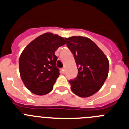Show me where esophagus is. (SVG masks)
Segmentation results:
<instances>
[{
	"label": "esophagus",
	"mask_w": 129,
	"mask_h": 129,
	"mask_svg": "<svg viewBox=\"0 0 129 129\" xmlns=\"http://www.w3.org/2000/svg\"><path fill=\"white\" fill-rule=\"evenodd\" d=\"M61 70H62V72L63 73V74H64V73H65V68H63Z\"/></svg>",
	"instance_id": "esophagus-1"
}]
</instances>
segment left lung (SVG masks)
<instances>
[{
  "label": "left lung",
  "instance_id": "obj_1",
  "mask_svg": "<svg viewBox=\"0 0 129 129\" xmlns=\"http://www.w3.org/2000/svg\"><path fill=\"white\" fill-rule=\"evenodd\" d=\"M74 57L78 74L68 81L75 94L87 98L103 86L109 74V62L101 49L90 39L81 36L64 38Z\"/></svg>",
  "mask_w": 129,
  "mask_h": 129
}]
</instances>
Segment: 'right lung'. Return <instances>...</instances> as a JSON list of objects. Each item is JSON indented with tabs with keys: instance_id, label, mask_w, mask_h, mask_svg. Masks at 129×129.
<instances>
[{
	"instance_id": "1",
	"label": "right lung",
	"mask_w": 129,
	"mask_h": 129,
	"mask_svg": "<svg viewBox=\"0 0 129 129\" xmlns=\"http://www.w3.org/2000/svg\"><path fill=\"white\" fill-rule=\"evenodd\" d=\"M66 43L62 37L45 33L31 42L19 58V72L26 87L36 94L51 92L60 75L55 52Z\"/></svg>"
}]
</instances>
